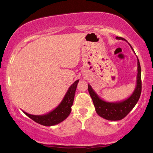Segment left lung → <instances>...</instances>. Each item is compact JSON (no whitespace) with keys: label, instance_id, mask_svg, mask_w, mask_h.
Instances as JSON below:
<instances>
[{"label":"left lung","instance_id":"obj_1","mask_svg":"<svg viewBox=\"0 0 153 153\" xmlns=\"http://www.w3.org/2000/svg\"><path fill=\"white\" fill-rule=\"evenodd\" d=\"M117 39L124 40L122 37H116ZM127 42V41H126ZM131 49L134 52L132 47ZM135 54V52H134ZM88 88L91 99L93 100L94 105L96 108V113L102 118L111 121H118L124 119L131 110L134 108L137 103L140 97L142 91V82H141V67L137 58V75L136 87L134 91L129 97L124 101H116V102H108L101 99L92 88L90 84H88Z\"/></svg>","mask_w":153,"mask_h":153}]
</instances>
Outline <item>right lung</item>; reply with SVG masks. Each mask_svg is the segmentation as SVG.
I'll return each instance as SVG.
<instances>
[{
	"label": "right lung",
	"instance_id": "right-lung-1",
	"mask_svg": "<svg viewBox=\"0 0 153 153\" xmlns=\"http://www.w3.org/2000/svg\"><path fill=\"white\" fill-rule=\"evenodd\" d=\"M79 80H77L70 86L68 91L65 95L64 98L60 103L54 109L50 112L43 115H32L24 111L25 114L29 118L34 120L35 122L42 125L50 127L54 126L64 121L71 112V107L73 104V100L75 97V93Z\"/></svg>",
	"mask_w": 153,
	"mask_h": 153
}]
</instances>
